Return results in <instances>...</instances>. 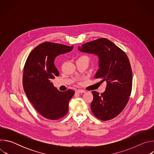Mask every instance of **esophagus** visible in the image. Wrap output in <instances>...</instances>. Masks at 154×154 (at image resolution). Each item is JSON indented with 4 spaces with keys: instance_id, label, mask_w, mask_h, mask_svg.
I'll return each mask as SVG.
<instances>
[{
    "instance_id": "esophagus-1",
    "label": "esophagus",
    "mask_w": 154,
    "mask_h": 154,
    "mask_svg": "<svg viewBox=\"0 0 154 154\" xmlns=\"http://www.w3.org/2000/svg\"><path fill=\"white\" fill-rule=\"evenodd\" d=\"M85 93V91L83 90H77L75 91L76 94H80V93Z\"/></svg>"
}]
</instances>
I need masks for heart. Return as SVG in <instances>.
<instances>
[{"label":"heart","instance_id":"obj_1","mask_svg":"<svg viewBox=\"0 0 154 154\" xmlns=\"http://www.w3.org/2000/svg\"><path fill=\"white\" fill-rule=\"evenodd\" d=\"M80 58H86V57H85V56H82V57H81Z\"/></svg>","mask_w":154,"mask_h":154}]
</instances>
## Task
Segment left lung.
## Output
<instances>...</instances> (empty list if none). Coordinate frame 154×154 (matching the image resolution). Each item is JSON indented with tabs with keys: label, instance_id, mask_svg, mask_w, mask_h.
I'll return each instance as SVG.
<instances>
[{
	"label": "left lung",
	"instance_id": "8db88e82",
	"mask_svg": "<svg viewBox=\"0 0 154 154\" xmlns=\"http://www.w3.org/2000/svg\"><path fill=\"white\" fill-rule=\"evenodd\" d=\"M79 50L98 56L99 69L94 78L100 79V83L106 82L103 93L92 91L93 113L102 121L113 119L125 107L132 87V71L126 54L103 38L85 43Z\"/></svg>",
	"mask_w": 154,
	"mask_h": 154
}]
</instances>
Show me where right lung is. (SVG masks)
I'll list each match as a JSON object with an SVG mask.
<instances>
[{"instance_id": "obj_1", "label": "right lung", "mask_w": 154, "mask_h": 154, "mask_svg": "<svg viewBox=\"0 0 154 154\" xmlns=\"http://www.w3.org/2000/svg\"><path fill=\"white\" fill-rule=\"evenodd\" d=\"M73 47L43 42L30 52L25 63L23 79L24 91L39 113L47 119L57 120L68 112V103L74 91H60L51 80L59 75L54 65L55 58L71 52Z\"/></svg>"}]
</instances>
